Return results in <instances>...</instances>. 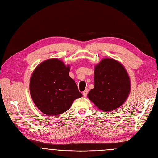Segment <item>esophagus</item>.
I'll return each mask as SVG.
<instances>
[{
    "mask_svg": "<svg viewBox=\"0 0 158 158\" xmlns=\"http://www.w3.org/2000/svg\"><path fill=\"white\" fill-rule=\"evenodd\" d=\"M88 89H85L84 92H82V94L84 97H86L87 96V94H88Z\"/></svg>",
    "mask_w": 158,
    "mask_h": 158,
    "instance_id": "34e87169",
    "label": "esophagus"
}]
</instances>
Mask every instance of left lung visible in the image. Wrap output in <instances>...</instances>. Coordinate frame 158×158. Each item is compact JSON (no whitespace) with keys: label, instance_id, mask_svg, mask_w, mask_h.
<instances>
[{"label":"left lung","instance_id":"obj_1","mask_svg":"<svg viewBox=\"0 0 158 158\" xmlns=\"http://www.w3.org/2000/svg\"><path fill=\"white\" fill-rule=\"evenodd\" d=\"M130 92V78L119 62L106 58L95 66L94 88L88 97L98 108L111 111L120 107Z\"/></svg>","mask_w":158,"mask_h":158}]
</instances>
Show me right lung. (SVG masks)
Returning <instances> with one entry per match:
<instances>
[{"label":"right lung","instance_id":"obj_1","mask_svg":"<svg viewBox=\"0 0 158 158\" xmlns=\"http://www.w3.org/2000/svg\"><path fill=\"white\" fill-rule=\"evenodd\" d=\"M70 66L51 59L42 62L33 72L30 82L31 97L37 107L47 115H57L69 110L76 99L82 96L69 76Z\"/></svg>","mask_w":158,"mask_h":158}]
</instances>
